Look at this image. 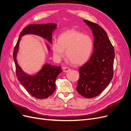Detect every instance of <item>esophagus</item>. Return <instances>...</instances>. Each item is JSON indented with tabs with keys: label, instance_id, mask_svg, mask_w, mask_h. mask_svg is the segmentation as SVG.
Masks as SVG:
<instances>
[{
	"label": "esophagus",
	"instance_id": "1",
	"mask_svg": "<svg viewBox=\"0 0 131 131\" xmlns=\"http://www.w3.org/2000/svg\"><path fill=\"white\" fill-rule=\"evenodd\" d=\"M63 70L64 73H67V72H68V71L70 70V69L68 68V67H63Z\"/></svg>",
	"mask_w": 131,
	"mask_h": 131
}]
</instances>
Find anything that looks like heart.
Instances as JSON below:
<instances>
[{
  "mask_svg": "<svg viewBox=\"0 0 131 131\" xmlns=\"http://www.w3.org/2000/svg\"><path fill=\"white\" fill-rule=\"evenodd\" d=\"M93 49L91 38L76 30H70L62 33L58 41L52 43L54 57L59 59L66 55L73 65H80L89 58Z\"/></svg>",
  "mask_w": 131,
  "mask_h": 131,
  "instance_id": "1",
  "label": "heart"
}]
</instances>
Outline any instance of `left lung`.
<instances>
[{"mask_svg": "<svg viewBox=\"0 0 131 131\" xmlns=\"http://www.w3.org/2000/svg\"><path fill=\"white\" fill-rule=\"evenodd\" d=\"M92 30L93 53L89 60L79 69L77 92L87 98L101 93L112 81L115 51L106 31L97 23L84 20Z\"/></svg>", "mask_w": 131, "mask_h": 131, "instance_id": "left-lung-1", "label": "left lung"}]
</instances>
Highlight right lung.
<instances>
[{
	"label": "right lung",
	"instance_id": "right-lung-1",
	"mask_svg": "<svg viewBox=\"0 0 131 131\" xmlns=\"http://www.w3.org/2000/svg\"><path fill=\"white\" fill-rule=\"evenodd\" d=\"M57 25L54 23L32 24L27 26L22 30L16 45L14 48L13 58L15 63L16 72L20 84L33 97L38 99H45L52 95L56 90V79L62 72L61 66H51L45 64L41 69L34 75L26 73L18 65L17 62V53L19 49V43L21 37L26 34H34L44 38L50 43L52 42V33L56 29ZM48 51L49 46L46 43Z\"/></svg>",
	"mask_w": 131,
	"mask_h": 131
}]
</instances>
